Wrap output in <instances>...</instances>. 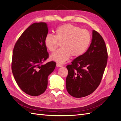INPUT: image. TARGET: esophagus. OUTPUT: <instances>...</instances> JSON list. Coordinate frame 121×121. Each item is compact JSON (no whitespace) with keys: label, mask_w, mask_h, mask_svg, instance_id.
Wrapping results in <instances>:
<instances>
[{"label":"esophagus","mask_w":121,"mask_h":121,"mask_svg":"<svg viewBox=\"0 0 121 121\" xmlns=\"http://www.w3.org/2000/svg\"><path fill=\"white\" fill-rule=\"evenodd\" d=\"M56 67H63V65L59 64V63H57L56 64Z\"/></svg>","instance_id":"1"}]
</instances>
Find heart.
Segmentation results:
<instances>
[{"mask_svg": "<svg viewBox=\"0 0 121 121\" xmlns=\"http://www.w3.org/2000/svg\"><path fill=\"white\" fill-rule=\"evenodd\" d=\"M91 41L88 31L71 24H65L56 30V35L47 34L45 38V45L51 52L56 50L60 43L62 48L51 55L52 60L64 63L71 56L79 57L86 52Z\"/></svg>", "mask_w": 121, "mask_h": 121, "instance_id": "1", "label": "heart"}]
</instances>
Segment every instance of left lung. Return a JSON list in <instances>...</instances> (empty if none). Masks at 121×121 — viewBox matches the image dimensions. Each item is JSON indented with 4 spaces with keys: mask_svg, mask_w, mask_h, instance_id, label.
<instances>
[{
    "mask_svg": "<svg viewBox=\"0 0 121 121\" xmlns=\"http://www.w3.org/2000/svg\"><path fill=\"white\" fill-rule=\"evenodd\" d=\"M108 54L105 42L98 32L93 30L89 48L67 66L66 88L71 96L80 98L92 93L99 85Z\"/></svg>",
    "mask_w": 121,
    "mask_h": 121,
    "instance_id": "1",
    "label": "left lung"
}]
</instances>
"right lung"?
Segmentation results:
<instances>
[{
	"label": "right lung",
	"mask_w": 121,
	"mask_h": 121,
	"mask_svg": "<svg viewBox=\"0 0 121 121\" xmlns=\"http://www.w3.org/2000/svg\"><path fill=\"white\" fill-rule=\"evenodd\" d=\"M48 32L45 23H33L20 36L13 48V77L21 90L31 96H38L44 92L48 76L56 66L53 61L43 64L49 57L44 42Z\"/></svg>",
	"instance_id": "obj_1"
}]
</instances>
